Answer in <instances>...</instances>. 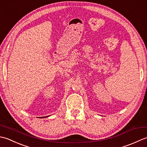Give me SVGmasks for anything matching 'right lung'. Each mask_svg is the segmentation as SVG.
<instances>
[{
  "label": "right lung",
  "mask_w": 147,
  "mask_h": 147,
  "mask_svg": "<svg viewBox=\"0 0 147 147\" xmlns=\"http://www.w3.org/2000/svg\"><path fill=\"white\" fill-rule=\"evenodd\" d=\"M42 117H41V118H42Z\"/></svg>",
  "instance_id": "add662e5"
}]
</instances>
